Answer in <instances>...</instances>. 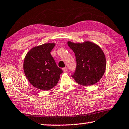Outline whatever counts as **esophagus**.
<instances>
[{
  "label": "esophagus",
  "mask_w": 129,
  "mask_h": 129,
  "mask_svg": "<svg viewBox=\"0 0 129 129\" xmlns=\"http://www.w3.org/2000/svg\"><path fill=\"white\" fill-rule=\"evenodd\" d=\"M62 70H63V71L64 72V73H66V72L67 71V67L63 68V69H62Z\"/></svg>",
  "instance_id": "1"
}]
</instances>
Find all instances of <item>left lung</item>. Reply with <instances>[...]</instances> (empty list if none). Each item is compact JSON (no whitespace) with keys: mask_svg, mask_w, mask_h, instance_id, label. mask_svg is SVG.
<instances>
[{"mask_svg":"<svg viewBox=\"0 0 129 129\" xmlns=\"http://www.w3.org/2000/svg\"><path fill=\"white\" fill-rule=\"evenodd\" d=\"M68 45L75 55L76 69L71 76L79 84L88 86L95 84L105 72L106 60L102 49L91 42L75 44L68 42Z\"/></svg>","mask_w":129,"mask_h":129,"instance_id":"8db88e82","label":"left lung"}]
</instances>
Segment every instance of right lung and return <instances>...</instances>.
<instances>
[{
    "instance_id": "right-lung-1",
    "label": "right lung",
    "mask_w": 129,
    "mask_h": 129,
    "mask_svg": "<svg viewBox=\"0 0 129 129\" xmlns=\"http://www.w3.org/2000/svg\"><path fill=\"white\" fill-rule=\"evenodd\" d=\"M55 44H45L34 47L26 55L23 70L27 80L41 90H48L57 84L63 73L51 55Z\"/></svg>"
}]
</instances>
